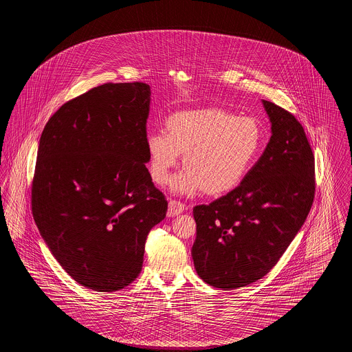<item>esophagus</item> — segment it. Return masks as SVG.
I'll use <instances>...</instances> for the list:
<instances>
[{
    "mask_svg": "<svg viewBox=\"0 0 352 352\" xmlns=\"http://www.w3.org/2000/svg\"><path fill=\"white\" fill-rule=\"evenodd\" d=\"M184 211V204L178 201H168V217H177Z\"/></svg>",
    "mask_w": 352,
    "mask_h": 352,
    "instance_id": "1",
    "label": "esophagus"
}]
</instances>
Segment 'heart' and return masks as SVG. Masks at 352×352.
I'll return each instance as SVG.
<instances>
[{"label":"heart","mask_w":352,"mask_h":352,"mask_svg":"<svg viewBox=\"0 0 352 352\" xmlns=\"http://www.w3.org/2000/svg\"><path fill=\"white\" fill-rule=\"evenodd\" d=\"M145 146L155 184H168L184 154L186 168L173 178V191L221 197L243 184L258 160L264 129L254 118L219 108L182 111L166 118L165 134H148Z\"/></svg>","instance_id":"1"}]
</instances>
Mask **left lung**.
<instances>
[{"mask_svg":"<svg viewBox=\"0 0 352 352\" xmlns=\"http://www.w3.org/2000/svg\"><path fill=\"white\" fill-rule=\"evenodd\" d=\"M268 145L234 191L194 207L191 254L204 283L223 290L263 278L301 230L314 201V154L298 120L263 100Z\"/></svg>","mask_w":352,"mask_h":352,"instance_id":"8db88e82","label":"left lung"}]
</instances>
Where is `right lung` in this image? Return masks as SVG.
<instances>
[{
	"label": "right lung",
	"mask_w": 352,
	"mask_h": 352,
	"mask_svg": "<svg viewBox=\"0 0 352 352\" xmlns=\"http://www.w3.org/2000/svg\"><path fill=\"white\" fill-rule=\"evenodd\" d=\"M149 105L148 84H102L63 104L39 140L34 220L62 268L96 292L133 283L166 217L145 165Z\"/></svg>",
	"instance_id": "add662e5"
}]
</instances>
